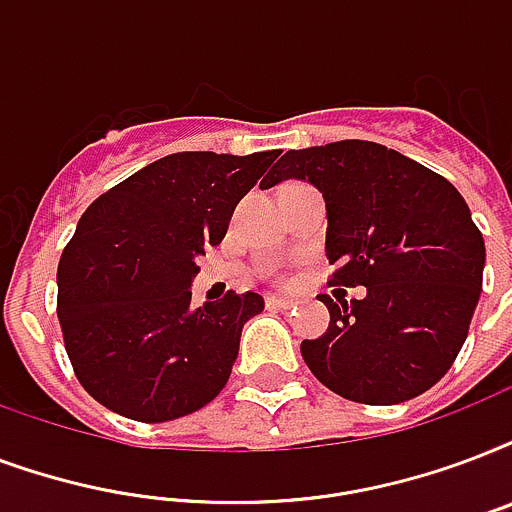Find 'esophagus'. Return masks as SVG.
I'll use <instances>...</instances> for the list:
<instances>
[{
  "label": "esophagus",
  "mask_w": 512,
  "mask_h": 512,
  "mask_svg": "<svg viewBox=\"0 0 512 512\" xmlns=\"http://www.w3.org/2000/svg\"><path fill=\"white\" fill-rule=\"evenodd\" d=\"M265 306L268 308H279V311H290V308H295L298 303L290 298H276V295H271V298H265Z\"/></svg>",
  "instance_id": "obj_1"
}]
</instances>
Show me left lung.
I'll use <instances>...</instances> for the list:
<instances>
[{
    "mask_svg": "<svg viewBox=\"0 0 512 512\" xmlns=\"http://www.w3.org/2000/svg\"><path fill=\"white\" fill-rule=\"evenodd\" d=\"M284 179H308L325 195L330 284L368 287L362 300L322 295L330 327L300 343L308 370L354 403L427 392L454 365L483 287L486 247L459 190L362 139L290 150L260 187Z\"/></svg>",
    "mask_w": 512,
    "mask_h": 512,
    "instance_id": "1",
    "label": "left lung"
}]
</instances>
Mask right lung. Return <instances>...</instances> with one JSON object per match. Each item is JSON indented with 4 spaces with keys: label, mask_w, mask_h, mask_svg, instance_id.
Masks as SVG:
<instances>
[{
    "label": "right lung",
    "mask_w": 512,
    "mask_h": 512,
    "mask_svg": "<svg viewBox=\"0 0 512 512\" xmlns=\"http://www.w3.org/2000/svg\"><path fill=\"white\" fill-rule=\"evenodd\" d=\"M279 152H174L93 201L58 260V322L74 376L134 421H171L228 384L257 292L193 306L195 260Z\"/></svg>",
    "instance_id": "right-lung-1"
}]
</instances>
